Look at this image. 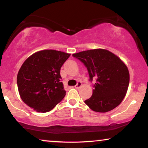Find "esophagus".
Wrapping results in <instances>:
<instances>
[{"mask_svg":"<svg viewBox=\"0 0 148 148\" xmlns=\"http://www.w3.org/2000/svg\"><path fill=\"white\" fill-rule=\"evenodd\" d=\"M82 83H81L80 82H77V84L76 86H75V88L76 89H79L80 88V87H82Z\"/></svg>","mask_w":148,"mask_h":148,"instance_id":"obj_1","label":"esophagus"}]
</instances>
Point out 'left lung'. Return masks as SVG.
<instances>
[{
	"label": "left lung",
	"mask_w": 148,
	"mask_h": 148,
	"mask_svg": "<svg viewBox=\"0 0 148 148\" xmlns=\"http://www.w3.org/2000/svg\"><path fill=\"white\" fill-rule=\"evenodd\" d=\"M88 69L90 81L96 79L93 94L85 103L95 112H106L124 99L129 84V72L124 62L105 49L85 50L73 54Z\"/></svg>",
	"instance_id": "1"
}]
</instances>
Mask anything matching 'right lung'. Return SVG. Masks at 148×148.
Segmentation results:
<instances>
[{
	"instance_id": "add662e5",
	"label": "right lung",
	"mask_w": 148,
	"mask_h": 148,
	"mask_svg": "<svg viewBox=\"0 0 148 148\" xmlns=\"http://www.w3.org/2000/svg\"><path fill=\"white\" fill-rule=\"evenodd\" d=\"M71 54L43 50L29 56L18 72L17 82L23 102L38 112H49L65 96L60 68Z\"/></svg>"
}]
</instances>
